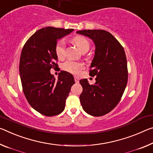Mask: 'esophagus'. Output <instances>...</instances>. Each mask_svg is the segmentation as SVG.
<instances>
[{"label":"esophagus","mask_w":153,"mask_h":153,"mask_svg":"<svg viewBox=\"0 0 153 153\" xmlns=\"http://www.w3.org/2000/svg\"><path fill=\"white\" fill-rule=\"evenodd\" d=\"M74 79H75V82H76V83H78V82H79V77H76V76H75V77H74Z\"/></svg>","instance_id":"esophagus-1"}]
</instances>
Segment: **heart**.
I'll use <instances>...</instances> for the list:
<instances>
[{
  "label": "heart",
  "instance_id": "obj_1",
  "mask_svg": "<svg viewBox=\"0 0 153 153\" xmlns=\"http://www.w3.org/2000/svg\"><path fill=\"white\" fill-rule=\"evenodd\" d=\"M73 43L77 46L79 50L82 53H85L90 48V42L86 37L82 35H77L72 39ZM55 53L59 59H64L65 56V43L63 40H60L55 46ZM62 69L74 75H78L84 68L83 63L79 62L67 60L62 65Z\"/></svg>",
  "mask_w": 153,
  "mask_h": 153
}]
</instances>
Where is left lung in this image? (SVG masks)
I'll return each mask as SVG.
<instances>
[{"label": "left lung", "mask_w": 153, "mask_h": 153, "mask_svg": "<svg viewBox=\"0 0 153 153\" xmlns=\"http://www.w3.org/2000/svg\"><path fill=\"white\" fill-rule=\"evenodd\" d=\"M77 33L91 38L95 45L90 68L96 82L79 80L83 91L79 96L83 110L93 116L106 114L119 103L128 80L127 62L124 48L118 41L104 30H83Z\"/></svg>", "instance_id": "8db88e82"}]
</instances>
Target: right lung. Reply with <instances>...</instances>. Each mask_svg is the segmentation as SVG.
<instances>
[{"label": "right lung", "mask_w": 153, "mask_h": 153, "mask_svg": "<svg viewBox=\"0 0 153 153\" xmlns=\"http://www.w3.org/2000/svg\"><path fill=\"white\" fill-rule=\"evenodd\" d=\"M74 29L48 26L35 32L22 50L20 75L24 95L31 107L46 116L59 114L73 84L74 76L67 71L59 73L58 79L50 69L58 67L55 46L59 39Z\"/></svg>", "instance_id": "1"}]
</instances>
